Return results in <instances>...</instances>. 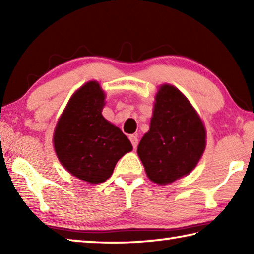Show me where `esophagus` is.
<instances>
[{
	"mask_svg": "<svg viewBox=\"0 0 254 254\" xmlns=\"http://www.w3.org/2000/svg\"><path fill=\"white\" fill-rule=\"evenodd\" d=\"M128 139H130L131 143H132V145H133V148L136 149L137 143H139V140H137V136H136V135H130V136H128Z\"/></svg>",
	"mask_w": 254,
	"mask_h": 254,
	"instance_id": "34e87169",
	"label": "esophagus"
}]
</instances>
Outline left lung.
<instances>
[{"label":"left lung","instance_id":"1","mask_svg":"<svg viewBox=\"0 0 254 254\" xmlns=\"http://www.w3.org/2000/svg\"><path fill=\"white\" fill-rule=\"evenodd\" d=\"M206 144L204 124L187 98L171 85L159 89L150 130L137 154L153 183L170 184L195 168Z\"/></svg>","mask_w":254,"mask_h":254}]
</instances>
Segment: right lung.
Masks as SVG:
<instances>
[{
	"mask_svg": "<svg viewBox=\"0 0 254 254\" xmlns=\"http://www.w3.org/2000/svg\"><path fill=\"white\" fill-rule=\"evenodd\" d=\"M104 96L96 81L85 84L70 98L54 135L62 165L91 184L110 178L120 158L132 150L122 131L103 118Z\"/></svg>",
	"mask_w": 254,
	"mask_h": 254,
	"instance_id": "obj_1",
	"label": "right lung"
}]
</instances>
